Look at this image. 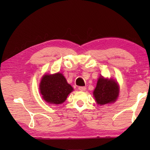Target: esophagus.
<instances>
[{"label": "esophagus", "instance_id": "esophagus-1", "mask_svg": "<svg viewBox=\"0 0 150 150\" xmlns=\"http://www.w3.org/2000/svg\"><path fill=\"white\" fill-rule=\"evenodd\" d=\"M78 89L79 91H86V88L85 87V86H79V87L78 88Z\"/></svg>", "mask_w": 150, "mask_h": 150}]
</instances>
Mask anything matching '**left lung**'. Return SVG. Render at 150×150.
Returning a JSON list of instances; mask_svg holds the SVG:
<instances>
[{
	"instance_id": "1",
	"label": "left lung",
	"mask_w": 150,
	"mask_h": 150,
	"mask_svg": "<svg viewBox=\"0 0 150 150\" xmlns=\"http://www.w3.org/2000/svg\"><path fill=\"white\" fill-rule=\"evenodd\" d=\"M119 86L113 79L100 77L94 91V96L98 104L104 105L115 102L118 97Z\"/></svg>"
}]
</instances>
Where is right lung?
Returning a JSON list of instances; mask_svg holds the SVG:
<instances>
[{"instance_id": "1", "label": "right lung", "mask_w": 150, "mask_h": 150, "mask_svg": "<svg viewBox=\"0 0 150 150\" xmlns=\"http://www.w3.org/2000/svg\"><path fill=\"white\" fill-rule=\"evenodd\" d=\"M40 94L49 103L59 104L64 103L73 88L67 83L61 73L45 75L40 83Z\"/></svg>"}]
</instances>
